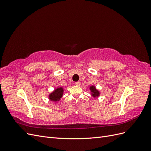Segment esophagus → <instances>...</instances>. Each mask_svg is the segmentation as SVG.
Segmentation results:
<instances>
[{
	"label": "esophagus",
	"instance_id": "obj_1",
	"mask_svg": "<svg viewBox=\"0 0 151 151\" xmlns=\"http://www.w3.org/2000/svg\"><path fill=\"white\" fill-rule=\"evenodd\" d=\"M74 84H75V85H76V86H79L81 85V82H79V81H78V82H76V83H75Z\"/></svg>",
	"mask_w": 151,
	"mask_h": 151
}]
</instances>
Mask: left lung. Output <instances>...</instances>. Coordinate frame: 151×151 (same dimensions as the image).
Here are the masks:
<instances>
[{"instance_id": "obj_1", "label": "left lung", "mask_w": 151, "mask_h": 151, "mask_svg": "<svg viewBox=\"0 0 151 151\" xmlns=\"http://www.w3.org/2000/svg\"><path fill=\"white\" fill-rule=\"evenodd\" d=\"M90 90H91V95H92V96L94 98H96L98 97L99 96V91L96 89V87L94 86H90Z\"/></svg>"}]
</instances>
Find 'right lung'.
<instances>
[{
  "instance_id": "right-lung-1",
  "label": "right lung",
  "mask_w": 151,
  "mask_h": 151,
  "mask_svg": "<svg viewBox=\"0 0 151 151\" xmlns=\"http://www.w3.org/2000/svg\"><path fill=\"white\" fill-rule=\"evenodd\" d=\"M63 88H58L55 89L52 93L49 94V99L52 101H60L62 97L63 96Z\"/></svg>"
}]
</instances>
